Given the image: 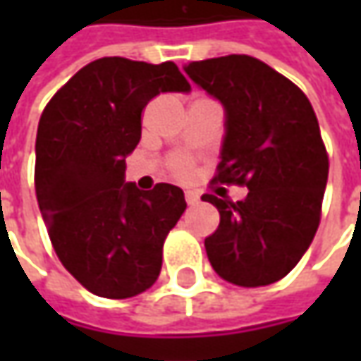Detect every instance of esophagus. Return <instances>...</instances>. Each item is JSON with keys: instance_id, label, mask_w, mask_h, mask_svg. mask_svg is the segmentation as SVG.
Returning <instances> with one entry per match:
<instances>
[{"instance_id": "obj_1", "label": "esophagus", "mask_w": 361, "mask_h": 361, "mask_svg": "<svg viewBox=\"0 0 361 361\" xmlns=\"http://www.w3.org/2000/svg\"><path fill=\"white\" fill-rule=\"evenodd\" d=\"M185 199H187L188 204H197V202L201 201V199H199V192H195V190H187V192H185Z\"/></svg>"}]
</instances>
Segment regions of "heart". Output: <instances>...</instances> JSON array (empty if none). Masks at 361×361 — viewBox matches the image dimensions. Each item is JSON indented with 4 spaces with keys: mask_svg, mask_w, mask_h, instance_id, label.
<instances>
[{
    "mask_svg": "<svg viewBox=\"0 0 361 361\" xmlns=\"http://www.w3.org/2000/svg\"><path fill=\"white\" fill-rule=\"evenodd\" d=\"M171 171H173L178 178H188L190 174H192V164H190V160L185 159V157H176L171 162Z\"/></svg>",
    "mask_w": 361,
    "mask_h": 361,
    "instance_id": "heart-1",
    "label": "heart"
}]
</instances>
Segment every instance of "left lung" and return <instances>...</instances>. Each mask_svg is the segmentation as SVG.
<instances>
[{
    "mask_svg": "<svg viewBox=\"0 0 361 361\" xmlns=\"http://www.w3.org/2000/svg\"><path fill=\"white\" fill-rule=\"evenodd\" d=\"M225 106L227 134L213 183L247 187L243 201L202 195L221 223L204 239L219 277L239 287L283 279L312 245L329 159L307 96L271 66L231 54L185 66Z\"/></svg>",
    "mask_w": 361,
    "mask_h": 361,
    "instance_id": "left-lung-1",
    "label": "left lung"
}]
</instances>
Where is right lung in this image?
I'll use <instances>...</instances> for the list:
<instances>
[{"instance_id":"add662e5","label":"right lung","mask_w":361,"mask_h":361,"mask_svg":"<svg viewBox=\"0 0 361 361\" xmlns=\"http://www.w3.org/2000/svg\"><path fill=\"white\" fill-rule=\"evenodd\" d=\"M174 62L100 58L70 78L42 112L35 197L49 241L90 293L134 298L159 279L162 245L187 209L185 192L124 183L142 110L160 92H188Z\"/></svg>"}]
</instances>
